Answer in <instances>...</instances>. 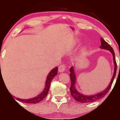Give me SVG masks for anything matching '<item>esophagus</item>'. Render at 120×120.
I'll return each mask as SVG.
<instances>
[{"mask_svg": "<svg viewBox=\"0 0 120 120\" xmlns=\"http://www.w3.org/2000/svg\"><path fill=\"white\" fill-rule=\"evenodd\" d=\"M66 66H65V65L64 64H62V65H60V67H59L58 68V71H60V72H63L66 70Z\"/></svg>", "mask_w": 120, "mask_h": 120, "instance_id": "esophagus-1", "label": "esophagus"}]
</instances>
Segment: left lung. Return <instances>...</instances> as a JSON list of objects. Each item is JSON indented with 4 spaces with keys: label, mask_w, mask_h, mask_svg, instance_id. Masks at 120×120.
Instances as JSON below:
<instances>
[{
    "label": "left lung",
    "mask_w": 120,
    "mask_h": 120,
    "mask_svg": "<svg viewBox=\"0 0 120 120\" xmlns=\"http://www.w3.org/2000/svg\"><path fill=\"white\" fill-rule=\"evenodd\" d=\"M101 46L100 47V49H107L109 50L110 52L111 53L113 56V62H114V71H113V74L112 79L111 80V82L108 85V86L103 91H101V92L98 93V94L92 95H85L81 94L78 91V90L75 88V83H76V77H75V71H74V67H71L70 68L69 71L71 72L69 75L70 78H71V86L70 87L69 89L71 91V95L73 97V98L78 102H81V103H87V102H94L95 101H97L98 100L102 99V98L104 97L106 94L108 93L110 89L111 88V85L113 83V79H114L115 75L116 74V70H117V64H116V60H115V52L113 51V49L110 45L109 44L108 42H106L105 40H104L102 38H101Z\"/></svg>",
    "instance_id": "left-lung-1"
}]
</instances>
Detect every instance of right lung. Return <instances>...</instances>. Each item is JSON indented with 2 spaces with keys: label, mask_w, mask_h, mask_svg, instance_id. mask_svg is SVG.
Returning <instances> with one entry per match:
<instances>
[{
  "label": "right lung",
  "mask_w": 120,
  "mask_h": 120,
  "mask_svg": "<svg viewBox=\"0 0 120 120\" xmlns=\"http://www.w3.org/2000/svg\"><path fill=\"white\" fill-rule=\"evenodd\" d=\"M57 73H58V67H55L51 70L50 72L49 73V75H47V77L44 90H43L42 92L40 93L37 96H35V98L30 99H19V98H16V100L26 104H36L41 101L47 95L49 87H50L51 81L52 80L53 78L57 75Z\"/></svg>",
  "instance_id": "obj_1"
}]
</instances>
